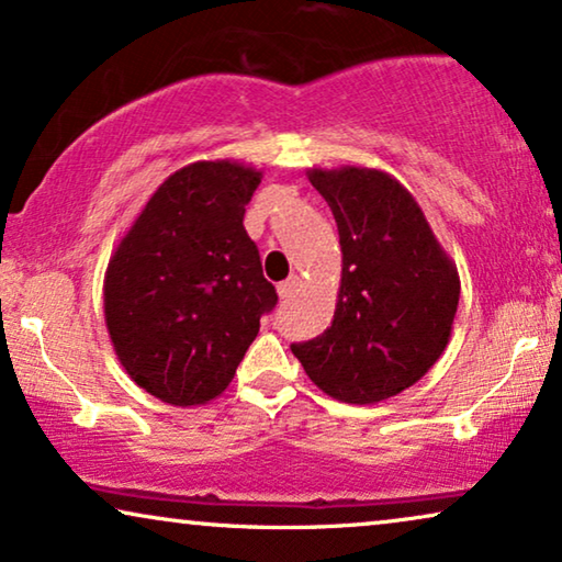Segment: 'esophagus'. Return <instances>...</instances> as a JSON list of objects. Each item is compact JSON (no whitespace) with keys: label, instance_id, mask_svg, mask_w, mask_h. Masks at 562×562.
<instances>
[{"label":"esophagus","instance_id":"1","mask_svg":"<svg viewBox=\"0 0 562 562\" xmlns=\"http://www.w3.org/2000/svg\"><path fill=\"white\" fill-rule=\"evenodd\" d=\"M299 289H302V279H299V276H289L286 281L279 283V296L281 299H291Z\"/></svg>","mask_w":562,"mask_h":562}]
</instances>
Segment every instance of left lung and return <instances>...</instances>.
<instances>
[{
  "label": "left lung",
  "mask_w": 562,
  "mask_h": 562,
  "mask_svg": "<svg viewBox=\"0 0 562 562\" xmlns=\"http://www.w3.org/2000/svg\"><path fill=\"white\" fill-rule=\"evenodd\" d=\"M306 176L337 222L342 276L333 325L291 352L337 402H383L414 386L448 348L458 268L394 176L360 166Z\"/></svg>",
  "instance_id": "8db88e82"
}]
</instances>
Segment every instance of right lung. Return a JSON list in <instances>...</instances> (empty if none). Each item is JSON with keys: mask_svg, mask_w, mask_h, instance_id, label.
Wrapping results in <instances>:
<instances>
[{"mask_svg": "<svg viewBox=\"0 0 562 562\" xmlns=\"http://www.w3.org/2000/svg\"><path fill=\"white\" fill-rule=\"evenodd\" d=\"M260 179L258 168L227 158L183 166L112 252L110 340L130 379L160 402L196 406L220 396L279 302L243 227Z\"/></svg>", "mask_w": 562, "mask_h": 562, "instance_id": "right-lung-1", "label": "right lung"}]
</instances>
